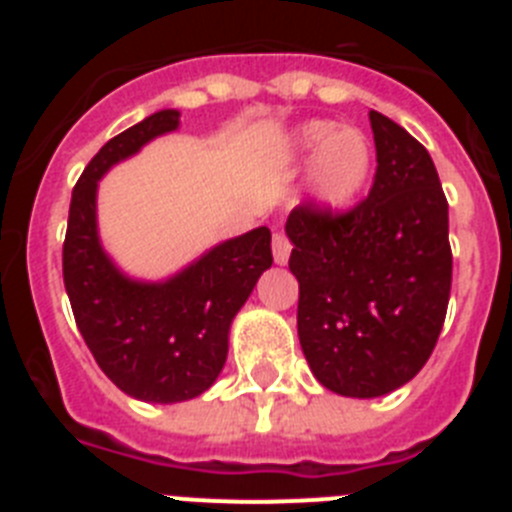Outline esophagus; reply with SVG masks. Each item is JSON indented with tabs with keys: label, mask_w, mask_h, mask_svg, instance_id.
<instances>
[{
	"label": "esophagus",
	"mask_w": 512,
	"mask_h": 512,
	"mask_svg": "<svg viewBox=\"0 0 512 512\" xmlns=\"http://www.w3.org/2000/svg\"><path fill=\"white\" fill-rule=\"evenodd\" d=\"M271 251H274V261H277L279 266L287 264L289 253H292V243H289L287 235L284 233L274 235V241H271Z\"/></svg>",
	"instance_id": "esophagus-1"
}]
</instances>
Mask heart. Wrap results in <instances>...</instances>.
<instances>
[{"label": "heart", "instance_id": "heart-1", "mask_svg": "<svg viewBox=\"0 0 512 512\" xmlns=\"http://www.w3.org/2000/svg\"><path fill=\"white\" fill-rule=\"evenodd\" d=\"M287 156L310 164L307 189L320 210H346L372 179L374 148L369 138L330 120H307L292 130Z\"/></svg>", "mask_w": 512, "mask_h": 512}]
</instances>
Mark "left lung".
<instances>
[{"instance_id":"8db88e82","label":"left lung","mask_w":512,"mask_h":512,"mask_svg":"<svg viewBox=\"0 0 512 512\" xmlns=\"http://www.w3.org/2000/svg\"><path fill=\"white\" fill-rule=\"evenodd\" d=\"M377 174L354 210L287 217L300 282L297 336L312 374L343 397H382L433 354L451 292L449 202L418 140L369 112Z\"/></svg>"}]
</instances>
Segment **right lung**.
Listing matches in <instances>:
<instances>
[{
    "label": "right lung",
    "instance_id": "obj_1",
    "mask_svg": "<svg viewBox=\"0 0 512 512\" xmlns=\"http://www.w3.org/2000/svg\"><path fill=\"white\" fill-rule=\"evenodd\" d=\"M176 128L179 110H158L107 140L76 182L63 241V284L84 343L125 395L156 405L192 400L215 384L233 318L274 261L266 225L217 243L161 282L128 277L104 251L99 179Z\"/></svg>",
    "mask_w": 512,
    "mask_h": 512
}]
</instances>
